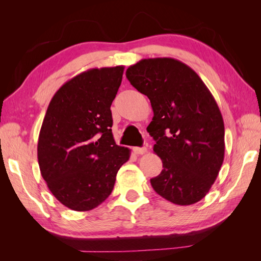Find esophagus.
Here are the masks:
<instances>
[{"label": "esophagus", "mask_w": 261, "mask_h": 261, "mask_svg": "<svg viewBox=\"0 0 261 261\" xmlns=\"http://www.w3.org/2000/svg\"><path fill=\"white\" fill-rule=\"evenodd\" d=\"M133 151L135 152L136 154H144L147 151V148L146 147H134L133 148Z\"/></svg>", "instance_id": "1"}]
</instances>
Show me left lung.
I'll return each instance as SVG.
<instances>
[{"label":"left lung","instance_id":"left-lung-1","mask_svg":"<svg viewBox=\"0 0 261 261\" xmlns=\"http://www.w3.org/2000/svg\"><path fill=\"white\" fill-rule=\"evenodd\" d=\"M126 77L153 110L147 130L163 170L150 179L151 186L173 203L198 202L224 159V123L215 98L196 72L175 59L141 60Z\"/></svg>","mask_w":261,"mask_h":261}]
</instances>
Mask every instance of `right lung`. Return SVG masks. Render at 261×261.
<instances>
[{
	"instance_id": "add662e5",
	"label": "right lung",
	"mask_w": 261,
	"mask_h": 261,
	"mask_svg": "<svg viewBox=\"0 0 261 261\" xmlns=\"http://www.w3.org/2000/svg\"><path fill=\"white\" fill-rule=\"evenodd\" d=\"M124 66L92 68L55 92L38 140V162L50 192L65 207L89 211L112 193L129 149L112 134V102Z\"/></svg>"
}]
</instances>
